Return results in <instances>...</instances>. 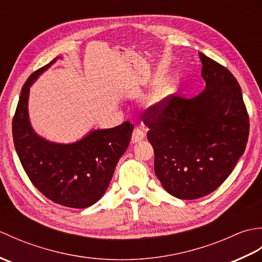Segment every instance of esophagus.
Returning a JSON list of instances; mask_svg holds the SVG:
<instances>
[{"instance_id":"esophagus-1","label":"esophagus","mask_w":262,"mask_h":262,"mask_svg":"<svg viewBox=\"0 0 262 262\" xmlns=\"http://www.w3.org/2000/svg\"><path fill=\"white\" fill-rule=\"evenodd\" d=\"M144 137H145V133H144L142 128L135 127L134 130H133V134H132V142L133 143L141 142Z\"/></svg>"}]
</instances>
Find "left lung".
Segmentation results:
<instances>
[{
    "mask_svg": "<svg viewBox=\"0 0 262 262\" xmlns=\"http://www.w3.org/2000/svg\"><path fill=\"white\" fill-rule=\"evenodd\" d=\"M205 90L177 96L142 116L154 148V171L173 197L197 199L216 190L247 146L250 122L240 84L225 66L199 53Z\"/></svg>",
    "mask_w": 262,
    "mask_h": 262,
    "instance_id": "left-lung-1",
    "label": "left lung"
}]
</instances>
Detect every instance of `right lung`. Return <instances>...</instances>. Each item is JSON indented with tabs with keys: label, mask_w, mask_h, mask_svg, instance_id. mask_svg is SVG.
I'll list each match as a JSON object with an SVG mask.
<instances>
[{
	"label": "right lung",
	"mask_w": 262,
	"mask_h": 262,
	"mask_svg": "<svg viewBox=\"0 0 262 262\" xmlns=\"http://www.w3.org/2000/svg\"><path fill=\"white\" fill-rule=\"evenodd\" d=\"M53 62L28 77L12 120L15 151L32 185L58 205L85 208L107 190L115 168L130 142L129 121L109 129L93 130L74 144H55L39 137L28 118L29 88Z\"/></svg>",
	"instance_id": "add662e5"
}]
</instances>
